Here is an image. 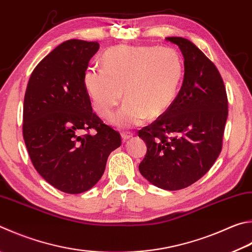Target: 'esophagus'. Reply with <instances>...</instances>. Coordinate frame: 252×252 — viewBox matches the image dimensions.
Listing matches in <instances>:
<instances>
[{"label":"esophagus","mask_w":252,"mask_h":252,"mask_svg":"<svg viewBox=\"0 0 252 252\" xmlns=\"http://www.w3.org/2000/svg\"><path fill=\"white\" fill-rule=\"evenodd\" d=\"M132 136H133V134L130 133V132H123V133L121 134V138H122V140H123V141L129 140V139H131V138H132Z\"/></svg>","instance_id":"1"}]
</instances>
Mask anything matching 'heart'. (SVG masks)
<instances>
[{
    "label": "heart",
    "mask_w": 252,
    "mask_h": 252,
    "mask_svg": "<svg viewBox=\"0 0 252 252\" xmlns=\"http://www.w3.org/2000/svg\"><path fill=\"white\" fill-rule=\"evenodd\" d=\"M101 63L103 71H86L84 86L94 110L104 118L125 94L126 101L111 119L120 129L162 116L175 101L184 76L181 55L171 47L120 45L107 50Z\"/></svg>",
    "instance_id": "obj_1"
}]
</instances>
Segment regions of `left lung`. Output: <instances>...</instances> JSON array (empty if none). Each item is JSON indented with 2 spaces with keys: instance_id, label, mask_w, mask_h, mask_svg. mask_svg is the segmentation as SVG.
Instances as JSON below:
<instances>
[{
  "instance_id": "1",
  "label": "left lung",
  "mask_w": 252,
  "mask_h": 252,
  "mask_svg": "<svg viewBox=\"0 0 252 252\" xmlns=\"http://www.w3.org/2000/svg\"><path fill=\"white\" fill-rule=\"evenodd\" d=\"M184 57V80L175 101L139 131L146 154L139 171L166 190L185 189L203 177L221 151L227 94L216 66L190 40L166 37Z\"/></svg>"
}]
</instances>
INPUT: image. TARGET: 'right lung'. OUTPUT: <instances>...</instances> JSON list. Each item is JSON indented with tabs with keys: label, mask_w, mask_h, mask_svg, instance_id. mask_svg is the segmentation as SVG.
Segmentation results:
<instances>
[{
	"label": "right lung",
	"mask_w": 252,
	"mask_h": 252,
	"mask_svg": "<svg viewBox=\"0 0 252 252\" xmlns=\"http://www.w3.org/2000/svg\"><path fill=\"white\" fill-rule=\"evenodd\" d=\"M98 42L69 39L40 62L27 85L23 136L34 167L57 189L79 194L101 178L120 134L93 112L84 86ZM94 128V136H80Z\"/></svg>",
	"instance_id": "right-lung-1"
}]
</instances>
